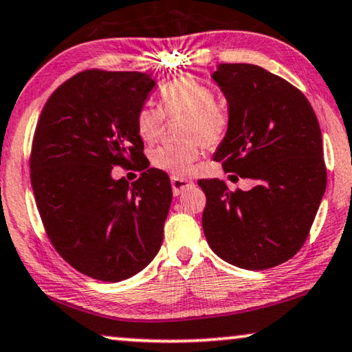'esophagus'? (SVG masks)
<instances>
[{"mask_svg":"<svg viewBox=\"0 0 352 352\" xmlns=\"http://www.w3.org/2000/svg\"><path fill=\"white\" fill-rule=\"evenodd\" d=\"M170 185H172V191H174V195H180L183 190H186V188L192 186V182L188 180V178H180V177H172L170 180Z\"/></svg>","mask_w":352,"mask_h":352,"instance_id":"1","label":"esophagus"}]
</instances>
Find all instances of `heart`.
<instances>
[{
    "mask_svg": "<svg viewBox=\"0 0 352 352\" xmlns=\"http://www.w3.org/2000/svg\"><path fill=\"white\" fill-rule=\"evenodd\" d=\"M161 100L167 116H186L182 145H164L151 153V164L172 175H185L201 156L202 145L214 146L226 135L230 118L217 105L210 86L191 75H180L161 87ZM164 126L161 108L145 105L137 113V131L142 140L156 142Z\"/></svg>",
    "mask_w": 352,
    "mask_h": 352,
    "instance_id": "obj_1",
    "label": "heart"
}]
</instances>
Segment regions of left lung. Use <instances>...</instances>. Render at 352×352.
<instances>
[{"label": "left lung", "instance_id": "left-lung-1", "mask_svg": "<svg viewBox=\"0 0 352 352\" xmlns=\"http://www.w3.org/2000/svg\"><path fill=\"white\" fill-rule=\"evenodd\" d=\"M212 79L228 102L226 135L214 153L225 172L252 178L230 191L202 178V230L210 249L244 270H268L305 244L327 186L322 133L308 98L250 63H220Z\"/></svg>", "mask_w": 352, "mask_h": 352}]
</instances>
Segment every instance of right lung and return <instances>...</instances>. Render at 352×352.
<instances>
[{"label": "right lung", "instance_id": "obj_1", "mask_svg": "<svg viewBox=\"0 0 352 352\" xmlns=\"http://www.w3.org/2000/svg\"><path fill=\"white\" fill-rule=\"evenodd\" d=\"M155 86L148 73L81 72L54 91L34 131L30 177L43 225L62 258L92 279L124 280L161 249L169 175L148 169L132 185L111 175L145 156L137 113Z\"/></svg>", "mask_w": 352, "mask_h": 352}]
</instances>
